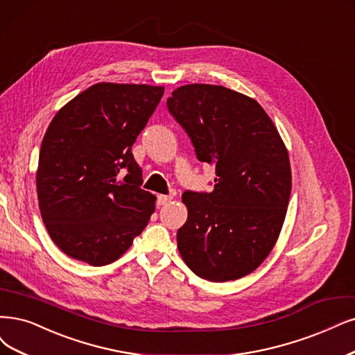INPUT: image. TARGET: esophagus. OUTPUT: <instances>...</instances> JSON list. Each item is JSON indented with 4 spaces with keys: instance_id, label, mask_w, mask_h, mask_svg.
Here are the masks:
<instances>
[{
    "instance_id": "34e87169",
    "label": "esophagus",
    "mask_w": 355,
    "mask_h": 355,
    "mask_svg": "<svg viewBox=\"0 0 355 355\" xmlns=\"http://www.w3.org/2000/svg\"><path fill=\"white\" fill-rule=\"evenodd\" d=\"M174 198H173V196H171V194H161V196H157V205H166L168 202H171V200H173Z\"/></svg>"
}]
</instances>
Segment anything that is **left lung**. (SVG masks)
Masks as SVG:
<instances>
[{
	"instance_id": "1",
	"label": "left lung",
	"mask_w": 355,
	"mask_h": 355,
	"mask_svg": "<svg viewBox=\"0 0 355 355\" xmlns=\"http://www.w3.org/2000/svg\"><path fill=\"white\" fill-rule=\"evenodd\" d=\"M166 107L200 162L215 166L212 193H182L178 250L198 277L227 282L260 266L277 243L291 194L288 150L260 105L215 85L175 89Z\"/></svg>"
}]
</instances>
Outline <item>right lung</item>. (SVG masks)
Listing matches in <instances>:
<instances>
[{"mask_svg": "<svg viewBox=\"0 0 355 355\" xmlns=\"http://www.w3.org/2000/svg\"><path fill=\"white\" fill-rule=\"evenodd\" d=\"M162 95V86L96 83L52 118L36 190L49 237L67 256L112 263L148 225L156 198L140 189L131 146Z\"/></svg>", "mask_w": 355, "mask_h": 355, "instance_id": "right-lung-1", "label": "right lung"}]
</instances>
